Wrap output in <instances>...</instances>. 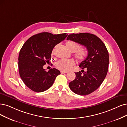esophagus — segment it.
Wrapping results in <instances>:
<instances>
[{"mask_svg":"<svg viewBox=\"0 0 127 127\" xmlns=\"http://www.w3.org/2000/svg\"><path fill=\"white\" fill-rule=\"evenodd\" d=\"M61 74H65V73H68V72L67 71H61Z\"/></svg>","mask_w":127,"mask_h":127,"instance_id":"esophagus-1","label":"esophagus"}]
</instances>
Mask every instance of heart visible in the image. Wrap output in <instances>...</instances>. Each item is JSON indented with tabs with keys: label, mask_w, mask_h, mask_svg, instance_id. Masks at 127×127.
Wrapping results in <instances>:
<instances>
[{
	"label": "heart",
	"mask_w": 127,
	"mask_h": 127,
	"mask_svg": "<svg viewBox=\"0 0 127 127\" xmlns=\"http://www.w3.org/2000/svg\"><path fill=\"white\" fill-rule=\"evenodd\" d=\"M67 48L72 52H74V55L79 60H85L87 55V51L85 48H79V44L73 41H67L66 43ZM75 65V61L73 60L61 59L56 63V66L60 70L64 71H68Z\"/></svg>",
	"instance_id": "1"
}]
</instances>
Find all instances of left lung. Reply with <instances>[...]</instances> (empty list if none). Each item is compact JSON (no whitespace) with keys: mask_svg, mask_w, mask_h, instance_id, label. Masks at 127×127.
<instances>
[{"mask_svg":"<svg viewBox=\"0 0 127 127\" xmlns=\"http://www.w3.org/2000/svg\"><path fill=\"white\" fill-rule=\"evenodd\" d=\"M67 40L86 46L87 58L79 66L81 72L75 73L76 77L69 83L71 91L79 95H87L95 91L105 79L109 62L108 52L103 42L96 35L89 33H73Z\"/></svg>","mask_w":127,"mask_h":127,"instance_id":"left-lung-1","label":"left lung"}]
</instances>
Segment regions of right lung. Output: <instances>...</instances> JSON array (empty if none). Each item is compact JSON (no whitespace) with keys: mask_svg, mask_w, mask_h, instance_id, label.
<instances>
[{"mask_svg":"<svg viewBox=\"0 0 127 127\" xmlns=\"http://www.w3.org/2000/svg\"><path fill=\"white\" fill-rule=\"evenodd\" d=\"M67 34L42 32L30 37L21 48L18 58L19 72L25 85L35 92H42L51 87L60 71L51 68L46 71L43 65L50 63L54 47Z\"/></svg>","mask_w":127,"mask_h":127,"instance_id":"right-lung-1","label":"right lung"}]
</instances>
